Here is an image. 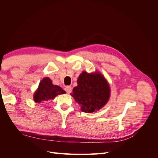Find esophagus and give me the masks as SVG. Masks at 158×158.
Instances as JSON below:
<instances>
[{
	"instance_id": "obj_1",
	"label": "esophagus",
	"mask_w": 158,
	"mask_h": 158,
	"mask_svg": "<svg viewBox=\"0 0 158 158\" xmlns=\"http://www.w3.org/2000/svg\"><path fill=\"white\" fill-rule=\"evenodd\" d=\"M67 94H70L72 92V88L70 86H66L64 88Z\"/></svg>"
}]
</instances>
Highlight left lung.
I'll use <instances>...</instances> for the list:
<instances>
[{
  "label": "left lung",
  "instance_id": "1",
  "mask_svg": "<svg viewBox=\"0 0 158 158\" xmlns=\"http://www.w3.org/2000/svg\"><path fill=\"white\" fill-rule=\"evenodd\" d=\"M77 84L71 95L82 111L94 113L107 102L110 94L109 86L100 74H88L84 71L78 77Z\"/></svg>",
  "mask_w": 158,
  "mask_h": 158
}]
</instances>
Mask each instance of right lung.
I'll use <instances>...</instances> for the list:
<instances>
[{
	"mask_svg": "<svg viewBox=\"0 0 158 158\" xmlns=\"http://www.w3.org/2000/svg\"><path fill=\"white\" fill-rule=\"evenodd\" d=\"M64 93H66L65 91L60 86L52 85L49 78H45L41 81L37 92L34 94V101L39 103L47 102L53 99L57 95Z\"/></svg>",
	"mask_w": 158,
	"mask_h": 158,
	"instance_id": "right-lung-1",
	"label": "right lung"
}]
</instances>
